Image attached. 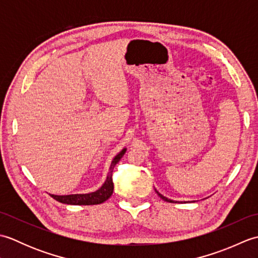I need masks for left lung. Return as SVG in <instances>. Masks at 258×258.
<instances>
[{
  "label": "left lung",
  "mask_w": 258,
  "mask_h": 258,
  "mask_svg": "<svg viewBox=\"0 0 258 258\" xmlns=\"http://www.w3.org/2000/svg\"><path fill=\"white\" fill-rule=\"evenodd\" d=\"M155 191H156V193H157V195L161 197V199H162V200H164V201H165V202H168V203H174V201H172V200H168V199H167V197H165V196H163L162 194H160V193H158V191H157L156 189H155Z\"/></svg>",
  "instance_id": "obj_1"
}]
</instances>
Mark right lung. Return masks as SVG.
Instances as JSON below:
<instances>
[{"label": "right lung", "mask_w": 258, "mask_h": 258, "mask_svg": "<svg viewBox=\"0 0 258 258\" xmlns=\"http://www.w3.org/2000/svg\"><path fill=\"white\" fill-rule=\"evenodd\" d=\"M125 152H126V149L122 150L116 156L113 158L111 166H109V172L107 174L106 180L97 190L92 191V193H87V194H72V195L50 194L51 197H53L54 200L59 203L69 204V205H97V204H101V203H104L113 194V189H114V184L112 179L113 169L115 165L119 162L120 158H122V156L125 154Z\"/></svg>", "instance_id": "1"}]
</instances>
